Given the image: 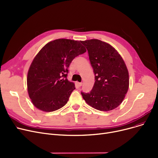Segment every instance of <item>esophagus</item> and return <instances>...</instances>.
I'll list each match as a JSON object with an SVG mask.
<instances>
[{
  "mask_svg": "<svg viewBox=\"0 0 158 158\" xmlns=\"http://www.w3.org/2000/svg\"><path fill=\"white\" fill-rule=\"evenodd\" d=\"M77 86H78L79 87H80V86H82V85H83V83H79V82H77Z\"/></svg>",
  "mask_w": 158,
  "mask_h": 158,
  "instance_id": "1",
  "label": "esophagus"
}]
</instances>
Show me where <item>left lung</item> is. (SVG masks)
<instances>
[{
  "instance_id": "obj_1",
  "label": "left lung",
  "mask_w": 158,
  "mask_h": 158,
  "mask_svg": "<svg viewBox=\"0 0 158 158\" xmlns=\"http://www.w3.org/2000/svg\"><path fill=\"white\" fill-rule=\"evenodd\" d=\"M81 43L88 50L95 80L90 93L81 92V95L87 104L98 110H112L121 103L128 91L126 64L110 44L98 39Z\"/></svg>"
}]
</instances>
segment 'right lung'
<instances>
[{"label": "right lung", "instance_id": "1", "mask_svg": "<svg viewBox=\"0 0 158 158\" xmlns=\"http://www.w3.org/2000/svg\"><path fill=\"white\" fill-rule=\"evenodd\" d=\"M80 41L59 39L47 43L33 60L27 77L28 92L32 103L44 112L64 106L75 89L67 79L73 59L86 52Z\"/></svg>", "mask_w": 158, "mask_h": 158}]
</instances>
